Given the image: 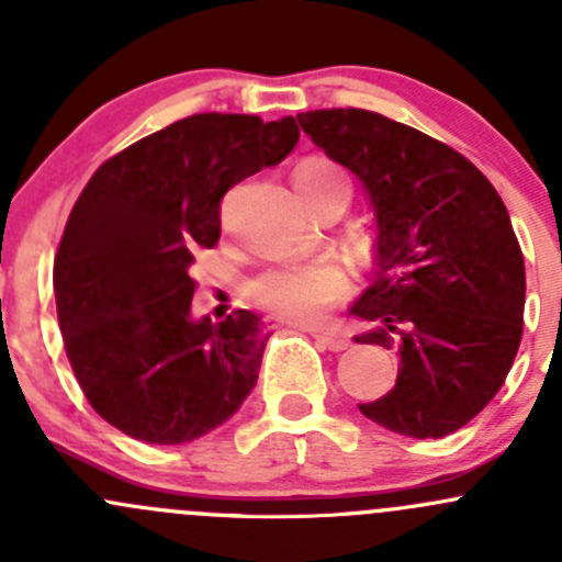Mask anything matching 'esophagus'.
I'll return each mask as SVG.
<instances>
[{
  "label": "esophagus",
  "mask_w": 562,
  "mask_h": 562,
  "mask_svg": "<svg viewBox=\"0 0 562 562\" xmlns=\"http://www.w3.org/2000/svg\"><path fill=\"white\" fill-rule=\"evenodd\" d=\"M313 337L317 339V342L323 345V348L328 350H345L348 348V339L342 337V334H334V331H321V328H315Z\"/></svg>",
  "instance_id": "esophagus-1"
}]
</instances>
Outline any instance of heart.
Returning a JSON list of instances; mask_svg holds the SVG:
<instances>
[{
  "label": "heart",
  "instance_id": "1",
  "mask_svg": "<svg viewBox=\"0 0 562 562\" xmlns=\"http://www.w3.org/2000/svg\"><path fill=\"white\" fill-rule=\"evenodd\" d=\"M296 190L315 209L328 198H350V181L331 162L310 160L296 171ZM247 291L258 307L277 317L310 323L348 299L350 277L342 263L321 258L307 263L271 266L249 280Z\"/></svg>",
  "mask_w": 562,
  "mask_h": 562
}]
</instances>
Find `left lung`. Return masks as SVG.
<instances>
[{"instance_id":"obj_1","label":"left lung","mask_w":562,"mask_h":562,"mask_svg":"<svg viewBox=\"0 0 562 562\" xmlns=\"http://www.w3.org/2000/svg\"><path fill=\"white\" fill-rule=\"evenodd\" d=\"M299 124L378 212L375 280L350 313L372 323L356 342L394 350L400 375L359 411L446 438L490 405L522 342L525 258L506 203L468 157L375 111L321 108Z\"/></svg>"}]
</instances>
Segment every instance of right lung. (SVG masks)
I'll list each match as a JSON object with an SVG mask.
<instances>
[{"label": "right lung", "instance_id": "1", "mask_svg": "<svg viewBox=\"0 0 562 562\" xmlns=\"http://www.w3.org/2000/svg\"><path fill=\"white\" fill-rule=\"evenodd\" d=\"M296 140L293 116L195 113L108 157L78 195L54 258L56 317L78 386L119 432L190 443L252 391L269 331L247 310L192 321L190 263L220 241L225 192Z\"/></svg>", "mask_w": 562, "mask_h": 562}]
</instances>
